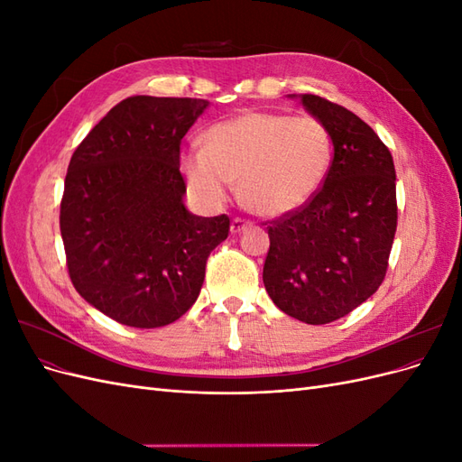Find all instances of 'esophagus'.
<instances>
[{"mask_svg": "<svg viewBox=\"0 0 462 462\" xmlns=\"http://www.w3.org/2000/svg\"><path fill=\"white\" fill-rule=\"evenodd\" d=\"M246 227H250V223H248V221H245V219L235 217V219L231 221V233H233V235H236V233L245 231Z\"/></svg>", "mask_w": 462, "mask_h": 462, "instance_id": "34e87169", "label": "esophagus"}]
</instances>
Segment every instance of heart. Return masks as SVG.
<instances>
[{"mask_svg": "<svg viewBox=\"0 0 462 462\" xmlns=\"http://www.w3.org/2000/svg\"><path fill=\"white\" fill-rule=\"evenodd\" d=\"M204 150L180 158L190 190L208 206L227 200L239 183L243 204L260 217L277 219L309 204L328 177L333 146L314 117L246 111L212 125Z\"/></svg>", "mask_w": 462, "mask_h": 462, "instance_id": "b5f03b06", "label": "heart"}]
</instances>
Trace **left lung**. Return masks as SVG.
<instances>
[{
  "instance_id": "8db88e82",
  "label": "left lung",
  "mask_w": 462,
  "mask_h": 462,
  "mask_svg": "<svg viewBox=\"0 0 462 462\" xmlns=\"http://www.w3.org/2000/svg\"><path fill=\"white\" fill-rule=\"evenodd\" d=\"M299 100L328 129L333 162L309 204L272 221L262 277L279 310L321 326L353 312L383 282L397 229L395 165L353 111L314 94Z\"/></svg>"
}]
</instances>
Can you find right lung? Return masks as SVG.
Instances as JSON below:
<instances>
[{
    "mask_svg": "<svg viewBox=\"0 0 462 462\" xmlns=\"http://www.w3.org/2000/svg\"><path fill=\"white\" fill-rule=\"evenodd\" d=\"M208 100L131 96L75 150L60 227L79 295L131 328H162L197 302L229 217L190 214L180 141Z\"/></svg>",
    "mask_w": 462,
    "mask_h": 462,
    "instance_id": "right-lung-1",
    "label": "right lung"
}]
</instances>
